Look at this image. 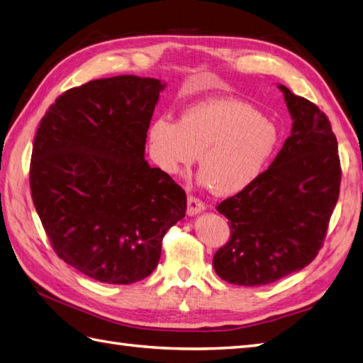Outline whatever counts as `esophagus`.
I'll list each match as a JSON object with an SVG mask.
<instances>
[{"label": "esophagus", "instance_id": "34e87169", "mask_svg": "<svg viewBox=\"0 0 363 363\" xmlns=\"http://www.w3.org/2000/svg\"><path fill=\"white\" fill-rule=\"evenodd\" d=\"M204 208H206V204H204V202H202L199 198L193 196V195L189 196V199H187V213H189L190 216L199 213L201 210H204Z\"/></svg>", "mask_w": 363, "mask_h": 363}]
</instances>
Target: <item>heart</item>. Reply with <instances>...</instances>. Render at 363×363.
I'll return each mask as SVG.
<instances>
[{"instance_id": "1", "label": "heart", "mask_w": 363, "mask_h": 363, "mask_svg": "<svg viewBox=\"0 0 363 363\" xmlns=\"http://www.w3.org/2000/svg\"><path fill=\"white\" fill-rule=\"evenodd\" d=\"M280 140L277 126L257 108L232 99L208 100L189 108L178 123L159 117L150 128L156 164L170 174L199 156L201 181L233 195L263 173Z\"/></svg>"}]
</instances>
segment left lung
Here are the masks:
<instances>
[{"label":"left lung","instance_id":"obj_1","mask_svg":"<svg viewBox=\"0 0 363 363\" xmlns=\"http://www.w3.org/2000/svg\"><path fill=\"white\" fill-rule=\"evenodd\" d=\"M283 91L292 116L291 136L271 167L216 210L230 238L213 257L215 272L238 286H263L308 266L339 199L342 168L331 122L308 99Z\"/></svg>","mask_w":363,"mask_h":363}]
</instances>
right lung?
Instances as JSON below:
<instances>
[{
  "label": "right lung",
  "mask_w": 363,
  "mask_h": 363,
  "mask_svg": "<svg viewBox=\"0 0 363 363\" xmlns=\"http://www.w3.org/2000/svg\"><path fill=\"white\" fill-rule=\"evenodd\" d=\"M161 80L117 75L71 88L41 119L32 201L58 258L109 284L155 271L187 210L181 185L143 159Z\"/></svg>",
  "instance_id": "right-lung-1"
}]
</instances>
